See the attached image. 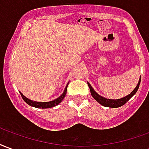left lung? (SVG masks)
I'll return each instance as SVG.
<instances>
[{"label":"left lung","instance_id":"8db88e82","mask_svg":"<svg viewBox=\"0 0 149 149\" xmlns=\"http://www.w3.org/2000/svg\"><path fill=\"white\" fill-rule=\"evenodd\" d=\"M140 84H141V77H140V79H139V81H138L137 85L136 86V88L133 89V91L131 93L128 94V96H126V97H122L120 99L112 100V99H107L105 97H101L100 95H99L96 91L94 90L93 88L92 87V85L88 82V87L90 88L92 97H93L94 99L97 100L98 103L100 104L101 105H103V106L105 107H109V108H119V107L124 105V104H125L127 101H128V100H130V98H132V97H133L135 94H136V93L137 92L138 88H139V86H140Z\"/></svg>","mask_w":149,"mask_h":149}]
</instances>
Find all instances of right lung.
<instances>
[{"mask_svg": "<svg viewBox=\"0 0 149 149\" xmlns=\"http://www.w3.org/2000/svg\"><path fill=\"white\" fill-rule=\"evenodd\" d=\"M68 83L67 84V85H66V87H65L64 93H63L58 98H56V99L52 100V101H49V102H38V101H34V100H30V99L27 98L26 97H24V95L21 93V92H20V93H21V97L23 98V100H24L29 105L34 107V108H37V109H49V108H52V107H55L56 106V105H58L59 104L61 103L62 100H64L65 95H66V93H67V87H68Z\"/></svg>", "mask_w": 149, "mask_h": 149, "instance_id": "right-lung-1", "label": "right lung"}]
</instances>
